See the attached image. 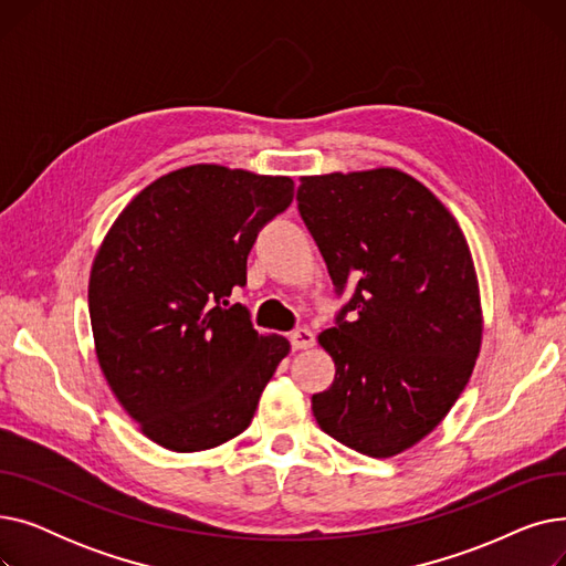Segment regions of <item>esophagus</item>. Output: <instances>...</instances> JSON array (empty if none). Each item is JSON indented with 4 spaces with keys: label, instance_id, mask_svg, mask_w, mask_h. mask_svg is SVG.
Returning a JSON list of instances; mask_svg holds the SVG:
<instances>
[{
    "label": "esophagus",
    "instance_id": "34e87169",
    "mask_svg": "<svg viewBox=\"0 0 566 566\" xmlns=\"http://www.w3.org/2000/svg\"><path fill=\"white\" fill-rule=\"evenodd\" d=\"M289 339H291L293 350H303V348H310V346L314 344V335H312V331H310V328H298V331H293V333L289 335Z\"/></svg>",
    "mask_w": 566,
    "mask_h": 566
}]
</instances>
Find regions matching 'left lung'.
<instances>
[{
    "mask_svg": "<svg viewBox=\"0 0 566 566\" xmlns=\"http://www.w3.org/2000/svg\"><path fill=\"white\" fill-rule=\"evenodd\" d=\"M298 211L348 301L318 335L337 374L312 397L318 427L346 448L395 457L431 433L482 344L480 286L465 235L399 169L305 176Z\"/></svg>",
    "mask_w": 566,
    "mask_h": 566,
    "instance_id": "left-lung-1",
    "label": "left lung"
}]
</instances>
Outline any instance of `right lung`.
Returning a JSON list of instances; mask_svg holds the SVG:
<instances>
[{
    "mask_svg": "<svg viewBox=\"0 0 566 566\" xmlns=\"http://www.w3.org/2000/svg\"><path fill=\"white\" fill-rule=\"evenodd\" d=\"M293 201L289 176L192 165L116 218L88 280L96 355L154 442L199 452L243 433L291 344L229 305L259 231Z\"/></svg>",
    "mask_w": 566,
    "mask_h": 566,
    "instance_id": "right-lung-1",
    "label": "right lung"
}]
</instances>
